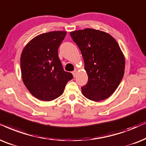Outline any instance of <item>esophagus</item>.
Returning <instances> with one entry per match:
<instances>
[{
	"label": "esophagus",
	"instance_id": "34e87169",
	"mask_svg": "<svg viewBox=\"0 0 146 146\" xmlns=\"http://www.w3.org/2000/svg\"><path fill=\"white\" fill-rule=\"evenodd\" d=\"M77 71H76V70H75V71H73V73H73V77H75V76H76V75H77Z\"/></svg>",
	"mask_w": 146,
	"mask_h": 146
}]
</instances>
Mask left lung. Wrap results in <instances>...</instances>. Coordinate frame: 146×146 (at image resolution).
I'll return each mask as SVG.
<instances>
[{
	"label": "left lung",
	"mask_w": 146,
	"mask_h": 146,
	"mask_svg": "<svg viewBox=\"0 0 146 146\" xmlns=\"http://www.w3.org/2000/svg\"><path fill=\"white\" fill-rule=\"evenodd\" d=\"M78 46L88 76L83 94L99 102L110 97L122 80L125 57L113 37L102 31L87 28L70 32Z\"/></svg>",
	"instance_id": "1"
}]
</instances>
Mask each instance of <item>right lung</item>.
Segmentation results:
<instances>
[{"label":"right lung","mask_w":146,"mask_h":146,"mask_svg":"<svg viewBox=\"0 0 146 146\" xmlns=\"http://www.w3.org/2000/svg\"><path fill=\"white\" fill-rule=\"evenodd\" d=\"M67 32L53 31L38 35L24 47L21 55L23 82L40 100L51 101L63 93L73 75L64 71L58 48Z\"/></svg>","instance_id":"add662e5"}]
</instances>
